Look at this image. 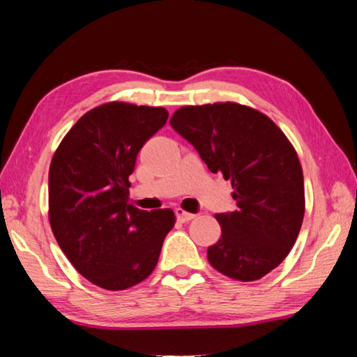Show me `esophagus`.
I'll return each mask as SVG.
<instances>
[{"mask_svg": "<svg viewBox=\"0 0 357 357\" xmlns=\"http://www.w3.org/2000/svg\"><path fill=\"white\" fill-rule=\"evenodd\" d=\"M175 214H177V219L180 222H188V221H192V219L197 218V214L185 211V209H182V208L175 209Z\"/></svg>", "mask_w": 357, "mask_h": 357, "instance_id": "34e87169", "label": "esophagus"}]
</instances>
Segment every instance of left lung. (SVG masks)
<instances>
[{"label": "left lung", "mask_w": 357, "mask_h": 357, "mask_svg": "<svg viewBox=\"0 0 357 357\" xmlns=\"http://www.w3.org/2000/svg\"><path fill=\"white\" fill-rule=\"evenodd\" d=\"M170 126L234 188L237 208L216 214L221 238L208 248V261L232 280H260L287 257L304 219L296 149L271 119L236 102L182 107Z\"/></svg>", "instance_id": "1"}]
</instances>
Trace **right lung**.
Instances as JSON below:
<instances>
[{
	"label": "right lung",
	"instance_id": "add662e5",
	"mask_svg": "<svg viewBox=\"0 0 357 357\" xmlns=\"http://www.w3.org/2000/svg\"><path fill=\"white\" fill-rule=\"evenodd\" d=\"M169 112L109 102L81 116L53 154L48 219L58 245L92 284L123 291L158 265L172 209L143 211L128 203L136 155Z\"/></svg>",
	"mask_w": 357,
	"mask_h": 357
}]
</instances>
